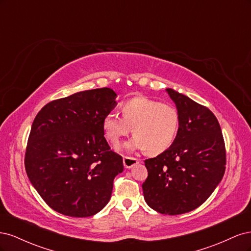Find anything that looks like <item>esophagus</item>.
<instances>
[{
    "label": "esophagus",
    "instance_id": "34e87169",
    "mask_svg": "<svg viewBox=\"0 0 251 251\" xmlns=\"http://www.w3.org/2000/svg\"><path fill=\"white\" fill-rule=\"evenodd\" d=\"M139 159L137 158H134V157H124V165L126 169H131L132 166L136 165L137 163H139Z\"/></svg>",
    "mask_w": 251,
    "mask_h": 251
}]
</instances>
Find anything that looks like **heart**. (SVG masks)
I'll use <instances>...</instances> for the list:
<instances>
[{"mask_svg":"<svg viewBox=\"0 0 251 251\" xmlns=\"http://www.w3.org/2000/svg\"><path fill=\"white\" fill-rule=\"evenodd\" d=\"M120 110L121 117L111 112L102 120L104 136L113 147H118L131 130L135 136L126 147L146 150L151 155L168 150L176 138L179 114L174 105L137 96L124 102Z\"/></svg>","mask_w":251,"mask_h":251,"instance_id":"b5f03b06","label":"heart"}]
</instances>
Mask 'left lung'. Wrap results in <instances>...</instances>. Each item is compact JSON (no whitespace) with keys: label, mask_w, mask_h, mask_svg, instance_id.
I'll return each mask as SVG.
<instances>
[{"label":"left lung","mask_w":251,"mask_h":251,"mask_svg":"<svg viewBox=\"0 0 251 251\" xmlns=\"http://www.w3.org/2000/svg\"><path fill=\"white\" fill-rule=\"evenodd\" d=\"M166 92L178 110V133L168 150L144 160L148 178L142 191L150 207L174 216L208 199L223 178L226 151L214 113L173 89Z\"/></svg>","instance_id":"8db88e82"}]
</instances>
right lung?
<instances>
[{
    "mask_svg": "<svg viewBox=\"0 0 251 251\" xmlns=\"http://www.w3.org/2000/svg\"><path fill=\"white\" fill-rule=\"evenodd\" d=\"M110 88L52 100L37 113L25 153L27 176L43 200L69 217H91L111 198L123 157L104 138L103 117L116 105Z\"/></svg>",
    "mask_w": 251,
    "mask_h": 251,
    "instance_id": "right-lung-1",
    "label": "right lung"
}]
</instances>
